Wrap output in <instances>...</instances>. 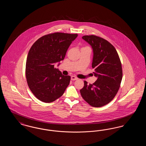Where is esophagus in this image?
I'll list each match as a JSON object with an SVG mask.
<instances>
[{"label": "esophagus", "mask_w": 146, "mask_h": 146, "mask_svg": "<svg viewBox=\"0 0 146 146\" xmlns=\"http://www.w3.org/2000/svg\"><path fill=\"white\" fill-rule=\"evenodd\" d=\"M78 79V78L76 76H71V80H76Z\"/></svg>", "instance_id": "obj_1"}]
</instances>
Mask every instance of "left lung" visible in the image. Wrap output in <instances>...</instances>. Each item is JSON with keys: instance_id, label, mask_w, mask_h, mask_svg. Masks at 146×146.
<instances>
[{"instance_id": "8db88e82", "label": "left lung", "mask_w": 146, "mask_h": 146, "mask_svg": "<svg viewBox=\"0 0 146 146\" xmlns=\"http://www.w3.org/2000/svg\"><path fill=\"white\" fill-rule=\"evenodd\" d=\"M83 39L93 50L92 67L97 80L92 84L84 81L80 90L84 100L94 107L110 103L117 94L122 80L121 63L117 50L110 42L96 35H84Z\"/></svg>"}]
</instances>
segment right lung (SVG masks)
Listing matches in <instances>:
<instances>
[{"mask_svg": "<svg viewBox=\"0 0 146 146\" xmlns=\"http://www.w3.org/2000/svg\"><path fill=\"white\" fill-rule=\"evenodd\" d=\"M77 34L54 33L38 39L28 52L26 76L28 86L35 97L50 103L61 97L70 84V76H63L54 65L64 58Z\"/></svg>", "mask_w": 146, "mask_h": 146, "instance_id": "right-lung-1", "label": "right lung"}]
</instances>
